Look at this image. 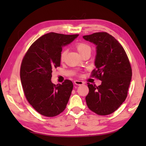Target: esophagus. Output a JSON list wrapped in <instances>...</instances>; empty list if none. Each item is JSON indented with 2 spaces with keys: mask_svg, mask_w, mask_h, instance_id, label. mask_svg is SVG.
<instances>
[{
  "mask_svg": "<svg viewBox=\"0 0 146 146\" xmlns=\"http://www.w3.org/2000/svg\"><path fill=\"white\" fill-rule=\"evenodd\" d=\"M74 83H75V84L76 85H82L84 84V83H83V82L79 81V80H75V81L74 82Z\"/></svg>",
  "mask_w": 146,
  "mask_h": 146,
  "instance_id": "obj_1",
  "label": "esophagus"
}]
</instances>
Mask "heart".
Here are the masks:
<instances>
[{
    "mask_svg": "<svg viewBox=\"0 0 146 146\" xmlns=\"http://www.w3.org/2000/svg\"><path fill=\"white\" fill-rule=\"evenodd\" d=\"M75 49L81 56H82L83 54L85 53L86 52L90 51V47L88 44H86V43H84V42L76 43L75 45ZM66 55V51L64 50L61 52V55H60V60L61 61H64Z\"/></svg>",
    "mask_w": 146,
    "mask_h": 146,
    "instance_id": "1",
    "label": "heart"
}]
</instances>
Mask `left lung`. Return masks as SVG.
I'll use <instances>...</instances> for the list:
<instances>
[{"label": "left lung", "mask_w": 146, "mask_h": 146, "mask_svg": "<svg viewBox=\"0 0 146 146\" xmlns=\"http://www.w3.org/2000/svg\"><path fill=\"white\" fill-rule=\"evenodd\" d=\"M97 45V56L92 76L102 81L98 86L88 83L85 98L90 110L100 115L114 112L127 98L132 78V68L120 42L106 32L83 36Z\"/></svg>", "instance_id": "obj_1"}]
</instances>
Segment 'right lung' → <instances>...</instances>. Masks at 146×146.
<instances>
[{
  "mask_svg": "<svg viewBox=\"0 0 146 146\" xmlns=\"http://www.w3.org/2000/svg\"><path fill=\"white\" fill-rule=\"evenodd\" d=\"M78 35H66L49 33L34 42L22 61L21 81L24 95L40 114L49 117L64 110L73 85L69 80L62 84L51 82L52 71L60 66L62 46L67 45Z\"/></svg>",
  "mask_w": 146,
  "mask_h": 146,
  "instance_id": "right-lung-1",
  "label": "right lung"
}]
</instances>
